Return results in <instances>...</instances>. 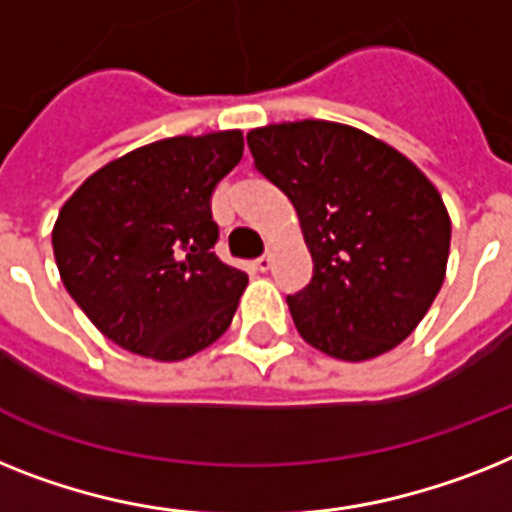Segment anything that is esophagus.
I'll return each mask as SVG.
<instances>
[{
    "mask_svg": "<svg viewBox=\"0 0 512 512\" xmlns=\"http://www.w3.org/2000/svg\"><path fill=\"white\" fill-rule=\"evenodd\" d=\"M269 266H272V253H264V256L256 259V269H259V272H266Z\"/></svg>",
    "mask_w": 512,
    "mask_h": 512,
    "instance_id": "34e87169",
    "label": "esophagus"
}]
</instances>
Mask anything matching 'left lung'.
<instances>
[{
    "label": "left lung",
    "mask_w": 512,
    "mask_h": 512,
    "mask_svg": "<svg viewBox=\"0 0 512 512\" xmlns=\"http://www.w3.org/2000/svg\"><path fill=\"white\" fill-rule=\"evenodd\" d=\"M256 170L293 201L314 277L287 295L308 345L340 361L411 335L445 282L450 217L426 175L350 125L301 120L248 133Z\"/></svg>",
    "instance_id": "obj_1"
}]
</instances>
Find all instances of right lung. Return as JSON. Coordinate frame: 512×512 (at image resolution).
Wrapping results in <instances>:
<instances>
[{
    "label": "right lung",
    "mask_w": 512,
    "mask_h": 512,
    "mask_svg": "<svg viewBox=\"0 0 512 512\" xmlns=\"http://www.w3.org/2000/svg\"><path fill=\"white\" fill-rule=\"evenodd\" d=\"M240 156V130L164 138L109 162L67 198L54 259L101 335L154 361H183L225 335L248 274L211 251V193Z\"/></svg>",
    "instance_id": "obj_1"
}]
</instances>
